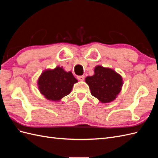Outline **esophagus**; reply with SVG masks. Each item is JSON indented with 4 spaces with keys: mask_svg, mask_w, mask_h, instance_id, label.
I'll use <instances>...</instances> for the list:
<instances>
[{
    "mask_svg": "<svg viewBox=\"0 0 158 158\" xmlns=\"http://www.w3.org/2000/svg\"><path fill=\"white\" fill-rule=\"evenodd\" d=\"M84 78H85L84 76H77V79L80 81H84Z\"/></svg>",
    "mask_w": 158,
    "mask_h": 158,
    "instance_id": "esophagus-1",
    "label": "esophagus"
}]
</instances>
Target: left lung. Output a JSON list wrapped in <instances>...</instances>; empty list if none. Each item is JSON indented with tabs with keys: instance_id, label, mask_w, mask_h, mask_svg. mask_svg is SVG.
<instances>
[{
	"instance_id": "obj_1",
	"label": "left lung",
	"mask_w": 158,
	"mask_h": 158,
	"mask_svg": "<svg viewBox=\"0 0 158 158\" xmlns=\"http://www.w3.org/2000/svg\"><path fill=\"white\" fill-rule=\"evenodd\" d=\"M91 94L103 103L113 102L121 92L123 78L115 71L102 66H95L94 75L85 78Z\"/></svg>"
}]
</instances>
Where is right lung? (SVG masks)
Here are the masks:
<instances>
[{
    "mask_svg": "<svg viewBox=\"0 0 158 158\" xmlns=\"http://www.w3.org/2000/svg\"><path fill=\"white\" fill-rule=\"evenodd\" d=\"M78 82L71 72H66L63 67L57 66L53 70L43 72L37 84L40 92L51 101H59L71 92L73 85Z\"/></svg>",
    "mask_w": 158,
    "mask_h": 158,
    "instance_id": "right-lung-1",
    "label": "right lung"
}]
</instances>
